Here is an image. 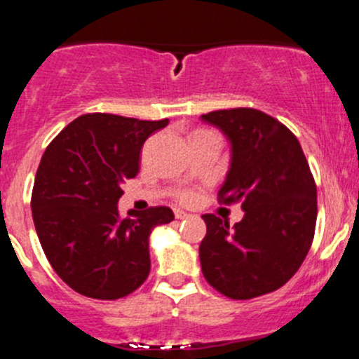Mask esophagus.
Masks as SVG:
<instances>
[{
  "label": "esophagus",
  "mask_w": 359,
  "mask_h": 359,
  "mask_svg": "<svg viewBox=\"0 0 359 359\" xmlns=\"http://www.w3.org/2000/svg\"><path fill=\"white\" fill-rule=\"evenodd\" d=\"M175 216L178 219H184V218H188L190 215H188V212H184L183 209H175Z\"/></svg>",
  "instance_id": "34e87169"
}]
</instances>
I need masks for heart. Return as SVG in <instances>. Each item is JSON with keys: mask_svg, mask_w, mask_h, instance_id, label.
I'll return each mask as SVG.
<instances>
[{"mask_svg": "<svg viewBox=\"0 0 359 359\" xmlns=\"http://www.w3.org/2000/svg\"><path fill=\"white\" fill-rule=\"evenodd\" d=\"M180 198H181V201H184V202H187V201H191V198H194V191H191V190H184V191H181V194H180Z\"/></svg>", "mask_w": 359, "mask_h": 359, "instance_id": "obj_1", "label": "heart"}]
</instances>
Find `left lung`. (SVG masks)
Instances as JSON below:
<instances>
[{
	"mask_svg": "<svg viewBox=\"0 0 359 359\" xmlns=\"http://www.w3.org/2000/svg\"><path fill=\"white\" fill-rule=\"evenodd\" d=\"M201 118L225 134L232 151L219 198L241 201L244 209L233 226L202 216V274L233 300L276 292L295 276L314 239L318 194L307 158L295 134L260 109H218Z\"/></svg>",
	"mask_w": 359,
	"mask_h": 359,
	"instance_id": "1",
	"label": "left lung"
}]
</instances>
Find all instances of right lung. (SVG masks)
<instances>
[{"label": "right lung", "instance_id": "add662e5", "mask_svg": "<svg viewBox=\"0 0 359 359\" xmlns=\"http://www.w3.org/2000/svg\"><path fill=\"white\" fill-rule=\"evenodd\" d=\"M169 123L88 113L64 127L41 157L31 197L38 239L69 288L99 300L129 295L150 274V233L172 222L165 205L122 218V183L140 171L144 141Z\"/></svg>", "mask_w": 359, "mask_h": 359}]
</instances>
